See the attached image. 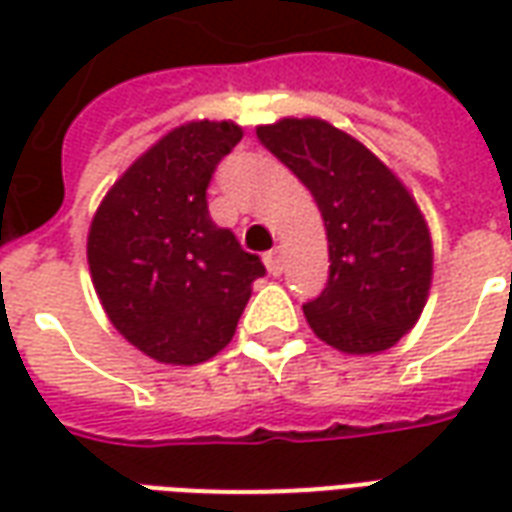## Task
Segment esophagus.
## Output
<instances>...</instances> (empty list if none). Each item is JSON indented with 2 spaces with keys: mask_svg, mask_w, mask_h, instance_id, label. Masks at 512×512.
<instances>
[{
  "mask_svg": "<svg viewBox=\"0 0 512 512\" xmlns=\"http://www.w3.org/2000/svg\"><path fill=\"white\" fill-rule=\"evenodd\" d=\"M263 260H266V268L271 271V274H274V277H279V274H282V246H274L271 252H266V257H263Z\"/></svg>",
  "mask_w": 512,
  "mask_h": 512,
  "instance_id": "obj_1",
  "label": "esophagus"
}]
</instances>
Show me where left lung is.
<instances>
[{
	"label": "left lung",
	"mask_w": 512,
	"mask_h": 512,
	"mask_svg": "<svg viewBox=\"0 0 512 512\" xmlns=\"http://www.w3.org/2000/svg\"><path fill=\"white\" fill-rule=\"evenodd\" d=\"M257 139L310 189L329 241V282L304 304L323 343L381 354L419 321L433 241L417 200L359 139L321 117H282Z\"/></svg>",
	"instance_id": "left-lung-1"
}]
</instances>
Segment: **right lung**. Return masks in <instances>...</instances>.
<instances>
[{"instance_id":"obj_1","label":"right lung","mask_w":512,"mask_h":512,"mask_svg":"<svg viewBox=\"0 0 512 512\" xmlns=\"http://www.w3.org/2000/svg\"><path fill=\"white\" fill-rule=\"evenodd\" d=\"M244 136L191 120L147 147L106 191L87 233L95 293L117 332L161 365H200L233 340L260 257L213 224L205 189Z\"/></svg>"}]
</instances>
